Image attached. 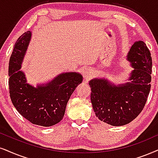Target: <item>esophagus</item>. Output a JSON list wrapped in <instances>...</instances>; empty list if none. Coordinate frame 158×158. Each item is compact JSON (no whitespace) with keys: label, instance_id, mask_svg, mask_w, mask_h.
<instances>
[{"label":"esophagus","instance_id":"esophagus-1","mask_svg":"<svg viewBox=\"0 0 158 158\" xmlns=\"http://www.w3.org/2000/svg\"><path fill=\"white\" fill-rule=\"evenodd\" d=\"M93 71H92V69H89V68H87V69H84L83 75H84V77H85V79H86V81L89 80V79H91V77H93Z\"/></svg>","mask_w":158,"mask_h":158}]
</instances>
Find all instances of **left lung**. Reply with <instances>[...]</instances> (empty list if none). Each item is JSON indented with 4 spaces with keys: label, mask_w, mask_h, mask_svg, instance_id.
I'll return each instance as SVG.
<instances>
[{
    "label": "left lung",
    "mask_w": 158,
    "mask_h": 158,
    "mask_svg": "<svg viewBox=\"0 0 158 158\" xmlns=\"http://www.w3.org/2000/svg\"><path fill=\"white\" fill-rule=\"evenodd\" d=\"M133 71L130 82L116 85L105 78L89 81L91 103L100 120L113 126H122L133 121L143 110L151 88L152 57L142 41L132 45L127 55Z\"/></svg>",
    "instance_id": "8db88e82"
}]
</instances>
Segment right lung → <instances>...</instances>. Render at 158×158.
Returning <instances> with one entry per match:
<instances>
[{"instance_id": "1", "label": "right lung", "mask_w": 158, "mask_h": 158, "mask_svg": "<svg viewBox=\"0 0 158 158\" xmlns=\"http://www.w3.org/2000/svg\"><path fill=\"white\" fill-rule=\"evenodd\" d=\"M31 32L23 33L15 43L9 60V85L11 102L18 112L34 125L52 126L63 118L68 101L83 77L77 72H65L36 87L27 82L21 71Z\"/></svg>"}]
</instances>
